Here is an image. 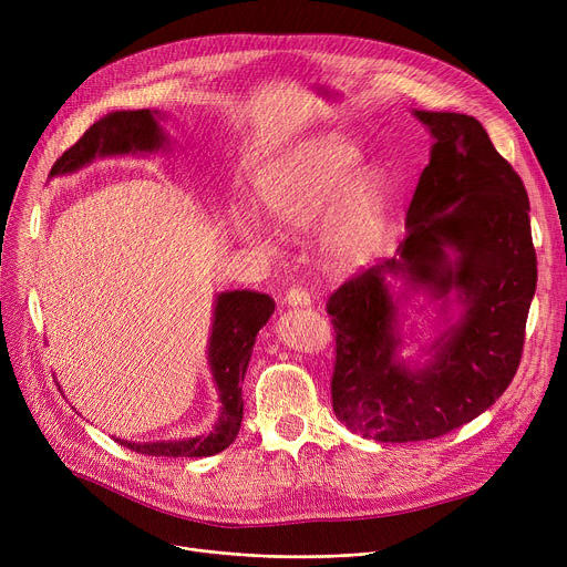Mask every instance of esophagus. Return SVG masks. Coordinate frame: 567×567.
Returning <instances> with one entry per match:
<instances>
[{"mask_svg": "<svg viewBox=\"0 0 567 567\" xmlns=\"http://www.w3.org/2000/svg\"><path fill=\"white\" fill-rule=\"evenodd\" d=\"M285 306H289V308H306V306H310V293L306 289L293 287V289H289L285 293Z\"/></svg>", "mask_w": 567, "mask_h": 567, "instance_id": "obj_1", "label": "esophagus"}]
</instances>
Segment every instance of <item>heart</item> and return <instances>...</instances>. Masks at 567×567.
Here are the masks:
<instances>
[{
    "mask_svg": "<svg viewBox=\"0 0 567 567\" xmlns=\"http://www.w3.org/2000/svg\"><path fill=\"white\" fill-rule=\"evenodd\" d=\"M361 161V148L344 135H310L259 169L252 199L280 229L301 231L317 223L315 241L323 264L333 271H355L385 241L393 202L389 172ZM229 227L244 244L266 252L276 248L271 229L248 208H231Z\"/></svg>",
    "mask_w": 567,
    "mask_h": 567,
    "instance_id": "heart-1",
    "label": "heart"
}]
</instances>
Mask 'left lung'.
Returning <instances> with one entry per match:
<instances>
[{
  "label": "left lung",
  "instance_id": "left-lung-1",
  "mask_svg": "<svg viewBox=\"0 0 567 567\" xmlns=\"http://www.w3.org/2000/svg\"><path fill=\"white\" fill-rule=\"evenodd\" d=\"M413 116L434 142L404 241L326 306L338 336L333 411L347 430L379 443L449 434L503 395L538 282L526 188L483 124L457 112ZM409 290L442 301L440 331L421 349L429 359L415 362L399 355Z\"/></svg>",
  "mask_w": 567,
  "mask_h": 567
}]
</instances>
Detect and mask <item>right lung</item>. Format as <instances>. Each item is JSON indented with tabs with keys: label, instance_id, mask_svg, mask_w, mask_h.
Listing matches in <instances>:
<instances>
[{
	"label": "right lung",
	"instance_id": "1",
	"mask_svg": "<svg viewBox=\"0 0 567 567\" xmlns=\"http://www.w3.org/2000/svg\"><path fill=\"white\" fill-rule=\"evenodd\" d=\"M167 118L158 110H118L110 112L89 128L69 152L56 158L50 176L73 174L96 158L112 156H144L154 152H167L172 146L169 135L161 126ZM276 303L271 296L234 289L223 291L214 301L212 336H208L206 361L212 370L218 393L220 411L212 432L178 441H126L114 439L126 449L152 457H208L225 451L236 439L244 421L241 383L252 355L257 333L271 319ZM59 385V383H56Z\"/></svg>",
	"mask_w": 567,
	"mask_h": 567
}]
</instances>
